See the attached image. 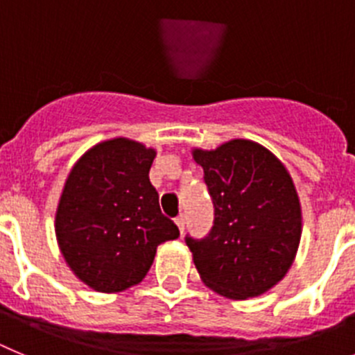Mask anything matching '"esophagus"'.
Masks as SVG:
<instances>
[{
    "instance_id": "34e87169",
    "label": "esophagus",
    "mask_w": 355,
    "mask_h": 355,
    "mask_svg": "<svg viewBox=\"0 0 355 355\" xmlns=\"http://www.w3.org/2000/svg\"><path fill=\"white\" fill-rule=\"evenodd\" d=\"M175 223H177V226H178V230H180V233H184V230H185V216H184V214H180V216H178L177 219H175Z\"/></svg>"
}]
</instances>
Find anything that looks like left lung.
<instances>
[{"label":"left lung","mask_w":355,"mask_h":355,"mask_svg":"<svg viewBox=\"0 0 355 355\" xmlns=\"http://www.w3.org/2000/svg\"><path fill=\"white\" fill-rule=\"evenodd\" d=\"M214 203L205 239L185 237L201 281L235 301L258 297L292 267L301 242V203L285 164L265 146L232 139L194 148Z\"/></svg>","instance_id":"left-lung-1"}]
</instances>
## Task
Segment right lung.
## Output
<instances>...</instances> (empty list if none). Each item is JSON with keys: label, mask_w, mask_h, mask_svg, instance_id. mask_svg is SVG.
<instances>
[{"label": "right lung", "mask_w": 355, "mask_h": 355, "mask_svg": "<svg viewBox=\"0 0 355 355\" xmlns=\"http://www.w3.org/2000/svg\"><path fill=\"white\" fill-rule=\"evenodd\" d=\"M155 150L127 138L102 141L74 164L56 210V241L70 270L90 288L138 285L157 245L180 235L162 216L148 171Z\"/></svg>", "instance_id": "right-lung-1"}]
</instances>
